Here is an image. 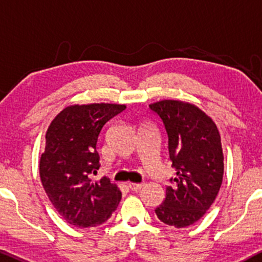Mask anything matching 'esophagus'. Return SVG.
Segmentation results:
<instances>
[{"mask_svg": "<svg viewBox=\"0 0 262 262\" xmlns=\"http://www.w3.org/2000/svg\"><path fill=\"white\" fill-rule=\"evenodd\" d=\"M144 187V183H134V182H130L129 183V188L132 189V191H139Z\"/></svg>", "mask_w": 262, "mask_h": 262, "instance_id": "1", "label": "esophagus"}]
</instances>
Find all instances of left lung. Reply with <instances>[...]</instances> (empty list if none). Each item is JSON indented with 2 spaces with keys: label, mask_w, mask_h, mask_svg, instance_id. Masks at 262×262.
I'll use <instances>...</instances> for the list:
<instances>
[{
  "label": "left lung",
  "mask_w": 262,
  "mask_h": 262,
  "mask_svg": "<svg viewBox=\"0 0 262 262\" xmlns=\"http://www.w3.org/2000/svg\"><path fill=\"white\" fill-rule=\"evenodd\" d=\"M149 107L164 123L170 160L177 171L155 213L162 223L186 228L206 214L222 186L221 134L213 119L188 102L162 100Z\"/></svg>",
  "instance_id": "obj_1"
}]
</instances>
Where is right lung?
I'll list each match as a JSON object with an SVG mask.
<instances>
[{
    "label": "right lung",
    "instance_id": "right-lung-1",
    "mask_svg": "<svg viewBox=\"0 0 262 262\" xmlns=\"http://www.w3.org/2000/svg\"><path fill=\"white\" fill-rule=\"evenodd\" d=\"M125 104L91 103L64 108L45 134L39 161L41 185L54 208L77 228L100 225L118 207L122 192L110 179L93 181L100 169L98 135L106 123L125 110Z\"/></svg>",
    "mask_w": 262,
    "mask_h": 262
}]
</instances>
